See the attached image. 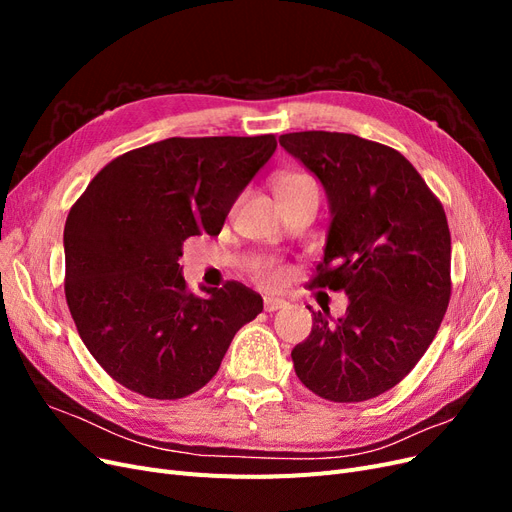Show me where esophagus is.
<instances>
[{"label":"esophagus","instance_id":"obj_1","mask_svg":"<svg viewBox=\"0 0 512 512\" xmlns=\"http://www.w3.org/2000/svg\"><path fill=\"white\" fill-rule=\"evenodd\" d=\"M286 307L284 299H275V297H265V309L267 312H277V309Z\"/></svg>","mask_w":512,"mask_h":512}]
</instances>
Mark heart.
<instances>
[{"instance_id":"heart-1","label":"heart","mask_w":512,"mask_h":512,"mask_svg":"<svg viewBox=\"0 0 512 512\" xmlns=\"http://www.w3.org/2000/svg\"><path fill=\"white\" fill-rule=\"evenodd\" d=\"M303 183H314V179L307 177V175H299V173L286 175V177L280 181V188H277V190L292 188V185H303ZM286 275H288V271H286V267L282 265V262L271 260V258L256 262V267H254V277H256V280H258L262 286H269V288L282 286V284L286 282Z\"/></svg>"}]
</instances>
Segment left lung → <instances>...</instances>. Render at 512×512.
<instances>
[{"label": "left lung", "instance_id": "left-lung-1", "mask_svg": "<svg viewBox=\"0 0 512 512\" xmlns=\"http://www.w3.org/2000/svg\"><path fill=\"white\" fill-rule=\"evenodd\" d=\"M280 145L322 181L331 203L309 286L350 299L335 324L314 314L312 333L292 350L294 371L337 404L378 397L421 361L451 301L444 207L393 147L324 130L282 134Z\"/></svg>", "mask_w": 512, "mask_h": 512}]
</instances>
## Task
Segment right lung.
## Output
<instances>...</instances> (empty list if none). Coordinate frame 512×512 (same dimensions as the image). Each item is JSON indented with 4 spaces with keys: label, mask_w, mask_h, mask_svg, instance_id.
<instances>
[{
    "label": "right lung",
    "mask_w": 512,
    "mask_h": 512,
    "mask_svg": "<svg viewBox=\"0 0 512 512\" xmlns=\"http://www.w3.org/2000/svg\"><path fill=\"white\" fill-rule=\"evenodd\" d=\"M275 134L166 138L108 162L70 207L66 301L83 344L121 386L181 399L218 374L232 337L262 312L239 282L198 297L185 284L183 241L220 235Z\"/></svg>",
    "instance_id": "add662e5"
}]
</instances>
